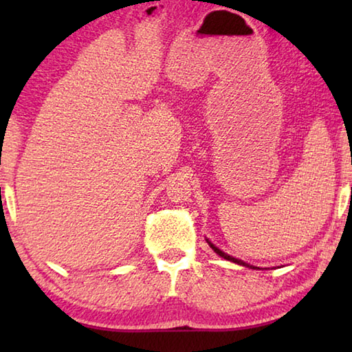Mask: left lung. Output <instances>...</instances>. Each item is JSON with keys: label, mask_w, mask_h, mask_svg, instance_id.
Here are the masks:
<instances>
[{"label": "left lung", "mask_w": 352, "mask_h": 352, "mask_svg": "<svg viewBox=\"0 0 352 352\" xmlns=\"http://www.w3.org/2000/svg\"><path fill=\"white\" fill-rule=\"evenodd\" d=\"M206 242H208V245H210L214 252H216L219 256H222L223 259H226V261H231V262H234V264H239V265H243V267H248V269H253V270H261L259 267H254V265H250V264H247L245 261H241V259H237V258H233V256H230V254H226L225 252H222V250H220L219 247H216L214 245V243L210 241V239H206Z\"/></svg>", "instance_id": "obj_1"}]
</instances>
